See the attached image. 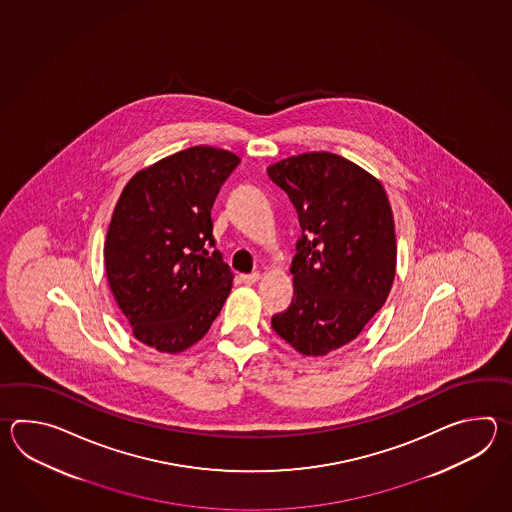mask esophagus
<instances>
[{"instance_id": "obj_1", "label": "esophagus", "mask_w": 512, "mask_h": 512, "mask_svg": "<svg viewBox=\"0 0 512 512\" xmlns=\"http://www.w3.org/2000/svg\"><path fill=\"white\" fill-rule=\"evenodd\" d=\"M260 272H252V274H241L240 280L245 283V285H254V283L260 280Z\"/></svg>"}]
</instances>
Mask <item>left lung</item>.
<instances>
[{
    "instance_id": "1",
    "label": "left lung",
    "mask_w": 512,
    "mask_h": 512,
    "mask_svg": "<svg viewBox=\"0 0 512 512\" xmlns=\"http://www.w3.org/2000/svg\"><path fill=\"white\" fill-rule=\"evenodd\" d=\"M267 174L296 208L291 305L272 329L305 357H322L359 337L395 278L393 212L377 177L329 152L300 153Z\"/></svg>"
}]
</instances>
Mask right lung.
<instances>
[{
	"instance_id": "1",
	"label": "right lung",
	"mask_w": 512,
	"mask_h": 512,
	"mask_svg": "<svg viewBox=\"0 0 512 512\" xmlns=\"http://www.w3.org/2000/svg\"><path fill=\"white\" fill-rule=\"evenodd\" d=\"M241 163L236 153L194 146L139 170L124 186L104 243L111 293L131 333L161 353L207 335L234 274L214 247L210 210Z\"/></svg>"
}]
</instances>
